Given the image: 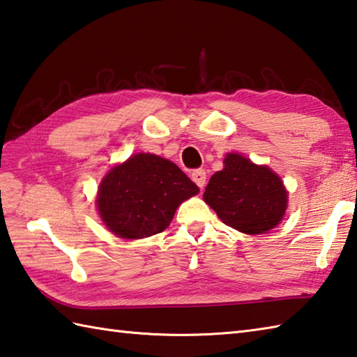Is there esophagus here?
<instances>
[{"instance_id": "esophagus-1", "label": "esophagus", "mask_w": 357, "mask_h": 357, "mask_svg": "<svg viewBox=\"0 0 357 357\" xmlns=\"http://www.w3.org/2000/svg\"><path fill=\"white\" fill-rule=\"evenodd\" d=\"M192 179H193V183L198 185L201 190L204 188V185H206V179H207V174H206V172H204L202 169H198V170H195L193 173H192Z\"/></svg>"}]
</instances>
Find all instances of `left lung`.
I'll use <instances>...</instances> for the list:
<instances>
[{"instance_id": "8db88e82", "label": "left lung", "mask_w": 357, "mask_h": 357, "mask_svg": "<svg viewBox=\"0 0 357 357\" xmlns=\"http://www.w3.org/2000/svg\"><path fill=\"white\" fill-rule=\"evenodd\" d=\"M204 201L221 221L245 234H261L282 221L288 193L278 174L239 153H229L224 169L210 178Z\"/></svg>"}]
</instances>
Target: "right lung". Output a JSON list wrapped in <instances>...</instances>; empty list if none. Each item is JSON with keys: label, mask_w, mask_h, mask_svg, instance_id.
<instances>
[{"label": "right lung", "mask_w": 357, "mask_h": 357, "mask_svg": "<svg viewBox=\"0 0 357 357\" xmlns=\"http://www.w3.org/2000/svg\"><path fill=\"white\" fill-rule=\"evenodd\" d=\"M198 193V185L176 164L138 153L102 178L96 207L104 225L118 238L141 239L164 231L179 204Z\"/></svg>", "instance_id": "1"}]
</instances>
